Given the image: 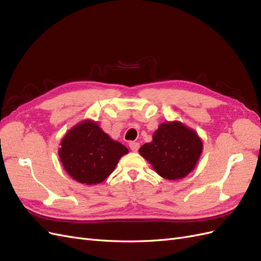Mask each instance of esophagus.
<instances>
[{"instance_id": "esophagus-1", "label": "esophagus", "mask_w": 261, "mask_h": 261, "mask_svg": "<svg viewBox=\"0 0 261 261\" xmlns=\"http://www.w3.org/2000/svg\"><path fill=\"white\" fill-rule=\"evenodd\" d=\"M129 148L133 150V151H137L139 149V144L135 143V141H132V143H129Z\"/></svg>"}]
</instances>
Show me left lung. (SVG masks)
Segmentation results:
<instances>
[{"label":"left lung","mask_w":261,"mask_h":261,"mask_svg":"<svg viewBox=\"0 0 261 261\" xmlns=\"http://www.w3.org/2000/svg\"><path fill=\"white\" fill-rule=\"evenodd\" d=\"M202 152V141L197 133L180 122L162 123L151 143L139 149L141 156L165 179H179L191 173Z\"/></svg>","instance_id":"obj_1"}]
</instances>
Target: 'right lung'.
Instances as JSON below:
<instances>
[{
  "label": "right lung",
  "instance_id": "right-lung-1",
  "mask_svg": "<svg viewBox=\"0 0 261 261\" xmlns=\"http://www.w3.org/2000/svg\"><path fill=\"white\" fill-rule=\"evenodd\" d=\"M128 149L113 140L98 123L86 120L77 124L61 141L59 155L65 171L86 185L103 181L114 171Z\"/></svg>",
  "mask_w": 261,
  "mask_h": 261
}]
</instances>
